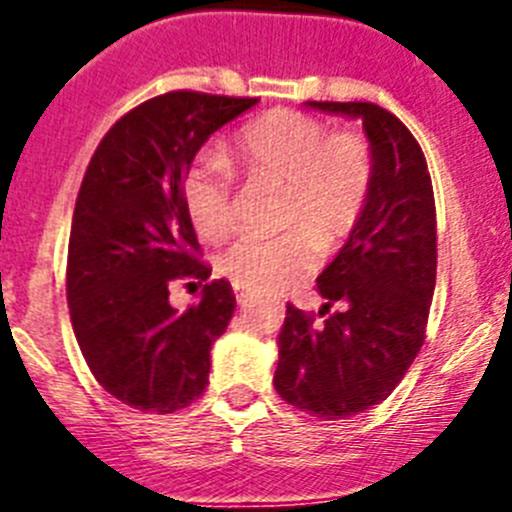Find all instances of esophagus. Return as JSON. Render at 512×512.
Instances as JSON below:
<instances>
[{"label":"esophagus","mask_w":512,"mask_h":512,"mask_svg":"<svg viewBox=\"0 0 512 512\" xmlns=\"http://www.w3.org/2000/svg\"><path fill=\"white\" fill-rule=\"evenodd\" d=\"M235 300H238V305L241 307H246L253 302V295L251 292H246V289H238V292H235Z\"/></svg>","instance_id":"esophagus-1"}]
</instances>
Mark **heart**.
Masks as SVG:
<instances>
[{
    "label": "heart",
    "instance_id": "heart-1",
    "mask_svg": "<svg viewBox=\"0 0 512 512\" xmlns=\"http://www.w3.org/2000/svg\"><path fill=\"white\" fill-rule=\"evenodd\" d=\"M248 182L282 187L279 223L271 238L246 235L230 243L217 269L256 295H274L310 274L318 246L336 251L359 228L374 189L372 143L359 130H336L300 110L264 112L246 122L223 153ZM184 212L202 238L233 225V176L217 158H202L184 174Z\"/></svg>",
    "mask_w": 512,
    "mask_h": 512
}]
</instances>
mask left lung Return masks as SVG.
I'll return each instance as SVG.
<instances>
[{
  "label": "left lung",
  "mask_w": 512,
  "mask_h": 512,
  "mask_svg": "<svg viewBox=\"0 0 512 512\" xmlns=\"http://www.w3.org/2000/svg\"><path fill=\"white\" fill-rule=\"evenodd\" d=\"M307 104L359 117L374 153L369 207L318 277L323 320L287 305L279 333V397L336 420L390 397L423 346L436 287V202L418 140L392 112L372 102Z\"/></svg>",
  "instance_id": "8db88e82"
}]
</instances>
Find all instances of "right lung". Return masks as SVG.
Masks as SVG:
<instances>
[{
  "label": "right lung",
  "instance_id": "obj_1",
  "mask_svg": "<svg viewBox=\"0 0 512 512\" xmlns=\"http://www.w3.org/2000/svg\"><path fill=\"white\" fill-rule=\"evenodd\" d=\"M259 99L166 92L107 130L87 166L71 220L66 297L81 354L104 390L143 413H174L205 392L210 348L228 328L235 295L207 282L184 212L182 182L215 130ZM174 281L205 283L176 311Z\"/></svg>",
  "mask_w": 512,
  "mask_h": 512
}]
</instances>
